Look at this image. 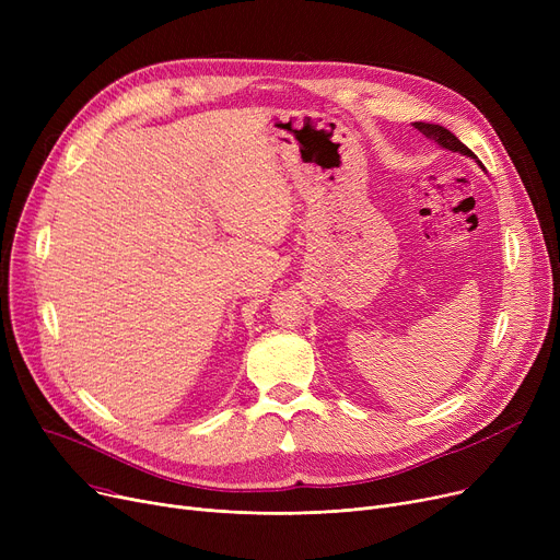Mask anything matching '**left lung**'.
Wrapping results in <instances>:
<instances>
[{"label":"left lung","instance_id":"obj_1","mask_svg":"<svg viewBox=\"0 0 560 560\" xmlns=\"http://www.w3.org/2000/svg\"><path fill=\"white\" fill-rule=\"evenodd\" d=\"M413 127H416L418 131H422L427 138H431L433 142H438L440 147H445V150H450V152H460V154H465V156H472V159H475V152L467 150V147H465L450 129L440 127V125H427V122H413Z\"/></svg>","mask_w":560,"mask_h":560}]
</instances>
